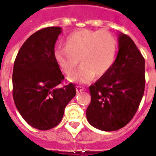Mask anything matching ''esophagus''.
Returning a JSON list of instances; mask_svg holds the SVG:
<instances>
[{
	"label": "esophagus",
	"mask_w": 156,
	"mask_h": 156,
	"mask_svg": "<svg viewBox=\"0 0 156 156\" xmlns=\"http://www.w3.org/2000/svg\"><path fill=\"white\" fill-rule=\"evenodd\" d=\"M76 90H77V92L78 93H81V92H83V90H84V88L83 87H82V86H77V88H76Z\"/></svg>",
	"instance_id": "obj_1"
}]
</instances>
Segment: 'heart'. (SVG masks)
<instances>
[{
  "mask_svg": "<svg viewBox=\"0 0 156 156\" xmlns=\"http://www.w3.org/2000/svg\"><path fill=\"white\" fill-rule=\"evenodd\" d=\"M116 40L108 31L88 29L72 32L66 38L65 48L54 51L55 61L62 73L69 75L78 64L81 67L69 76V81L87 83L108 73L115 62Z\"/></svg>",
  "mask_w": 156,
  "mask_h": 156,
  "instance_id": "b5f03b06",
  "label": "heart"
}]
</instances>
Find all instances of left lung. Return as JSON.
<instances>
[{
    "label": "left lung",
    "mask_w": 156,
    "mask_h": 156,
    "mask_svg": "<svg viewBox=\"0 0 156 156\" xmlns=\"http://www.w3.org/2000/svg\"><path fill=\"white\" fill-rule=\"evenodd\" d=\"M119 51L110 70L89 87L86 116L98 129L124 127L137 112L145 84L144 58L129 36L119 34Z\"/></svg>",
    "instance_id": "1"
}]
</instances>
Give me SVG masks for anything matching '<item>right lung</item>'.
I'll return each instance as SVG.
<instances>
[{"instance_id": "add662e5", "label": "right lung", "mask_w": 156, "mask_h": 156, "mask_svg": "<svg viewBox=\"0 0 156 156\" xmlns=\"http://www.w3.org/2000/svg\"><path fill=\"white\" fill-rule=\"evenodd\" d=\"M61 32L59 27L36 32L23 43L14 62L16 107L29 125L40 130L56 127L76 95L73 83L59 87L64 76L55 61L54 46Z\"/></svg>"}]
</instances>
